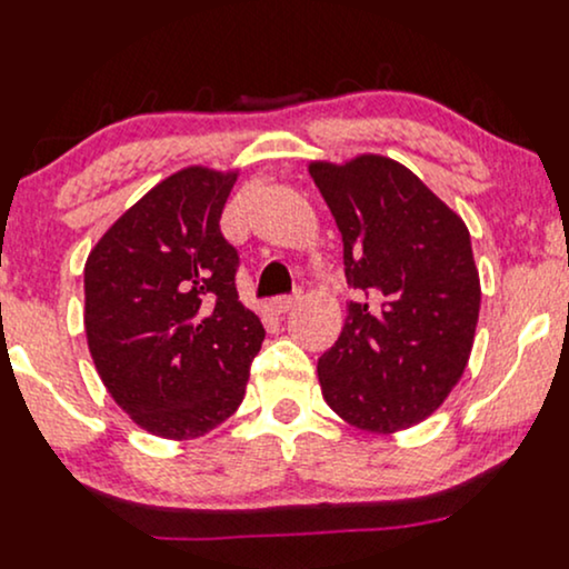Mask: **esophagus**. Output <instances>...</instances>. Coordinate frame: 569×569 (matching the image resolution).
<instances>
[{
    "label": "esophagus",
    "instance_id": "34e87169",
    "mask_svg": "<svg viewBox=\"0 0 569 569\" xmlns=\"http://www.w3.org/2000/svg\"><path fill=\"white\" fill-rule=\"evenodd\" d=\"M298 300H300V296H282V298H273V300H271V309L277 311V313H287V311L296 309Z\"/></svg>",
    "mask_w": 569,
    "mask_h": 569
}]
</instances>
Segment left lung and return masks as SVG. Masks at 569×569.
<instances>
[{"mask_svg":"<svg viewBox=\"0 0 569 569\" xmlns=\"http://www.w3.org/2000/svg\"><path fill=\"white\" fill-rule=\"evenodd\" d=\"M309 172L340 237L346 279L365 296L317 362L346 423L397 433L450 397L469 365L482 287L463 218L416 172L380 153Z\"/></svg>","mask_w":569,"mask_h":569,"instance_id":"left-lung-1","label":"left lung"}]
</instances>
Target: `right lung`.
Here are the masks:
<instances>
[{
	"label": "right lung",
	"instance_id": "obj_1",
	"mask_svg": "<svg viewBox=\"0 0 569 569\" xmlns=\"http://www.w3.org/2000/svg\"><path fill=\"white\" fill-rule=\"evenodd\" d=\"M237 178L202 164L172 172L87 256L90 357L113 402L153 437L183 442L231 418L263 343L218 226Z\"/></svg>",
	"mask_w": 569,
	"mask_h": 569
}]
</instances>
